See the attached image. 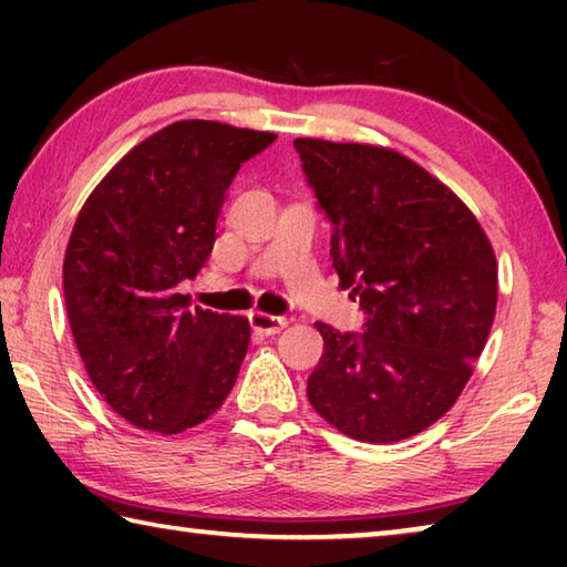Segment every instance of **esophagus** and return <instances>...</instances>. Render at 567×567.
Wrapping results in <instances>:
<instances>
[{
  "label": "esophagus",
  "mask_w": 567,
  "mask_h": 567,
  "mask_svg": "<svg viewBox=\"0 0 567 567\" xmlns=\"http://www.w3.org/2000/svg\"><path fill=\"white\" fill-rule=\"evenodd\" d=\"M249 324H252V330H257V332L275 334L285 328L287 320L277 318V315H267V312H249Z\"/></svg>",
  "instance_id": "esophagus-1"
}]
</instances>
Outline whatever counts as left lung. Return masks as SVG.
<instances>
[{
    "label": "left lung",
    "mask_w": 567,
    "mask_h": 567,
    "mask_svg": "<svg viewBox=\"0 0 567 567\" xmlns=\"http://www.w3.org/2000/svg\"><path fill=\"white\" fill-rule=\"evenodd\" d=\"M295 150L362 310V332L315 322L324 350L307 398L362 443L417 435L453 408L491 334L493 247L453 192L398 152L307 137Z\"/></svg>",
    "instance_id": "left-lung-1"
}]
</instances>
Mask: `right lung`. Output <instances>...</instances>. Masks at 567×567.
I'll use <instances>...</instances> for the list:
<instances>
[{
	"label": "right lung",
	"mask_w": 567,
	"mask_h": 567,
	"mask_svg": "<svg viewBox=\"0 0 567 567\" xmlns=\"http://www.w3.org/2000/svg\"><path fill=\"white\" fill-rule=\"evenodd\" d=\"M272 132L185 120L110 169L76 217L64 255L66 318L87 375L132 425L172 435L219 410L249 322L192 307L179 282L203 270L239 167Z\"/></svg>",
	"instance_id": "1"
}]
</instances>
